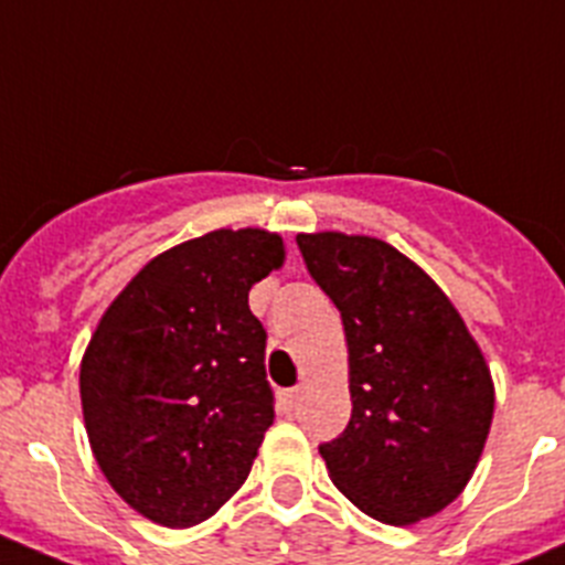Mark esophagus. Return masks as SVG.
Returning <instances> with one entry per match:
<instances>
[{"mask_svg":"<svg viewBox=\"0 0 565 565\" xmlns=\"http://www.w3.org/2000/svg\"><path fill=\"white\" fill-rule=\"evenodd\" d=\"M279 406H282V412H294L299 406V390L279 392Z\"/></svg>","mask_w":565,"mask_h":565,"instance_id":"obj_1","label":"esophagus"}]
</instances>
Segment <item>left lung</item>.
I'll return each mask as SVG.
<instances>
[{"mask_svg": "<svg viewBox=\"0 0 565 565\" xmlns=\"http://www.w3.org/2000/svg\"><path fill=\"white\" fill-rule=\"evenodd\" d=\"M341 310L353 414L319 445L335 488L392 526L431 519L473 476L493 423V377L443 288L366 235H297Z\"/></svg>", "mask_w": 565, "mask_h": 565, "instance_id": "1", "label": "left lung"}]
</instances>
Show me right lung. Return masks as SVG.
Masks as SVG:
<instances>
[{"instance_id": "1", "label": "right lung", "mask_w": 565, "mask_h": 565, "mask_svg": "<svg viewBox=\"0 0 565 565\" xmlns=\"http://www.w3.org/2000/svg\"><path fill=\"white\" fill-rule=\"evenodd\" d=\"M282 260L274 232H206L153 257L92 333L81 361L92 454L153 524H201L246 482L274 423L248 291Z\"/></svg>"}]
</instances>
